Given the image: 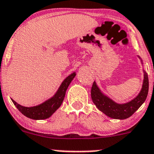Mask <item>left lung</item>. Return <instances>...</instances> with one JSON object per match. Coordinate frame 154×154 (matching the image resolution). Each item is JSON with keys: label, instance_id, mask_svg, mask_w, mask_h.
<instances>
[{"label": "left lung", "instance_id": "left-lung-1", "mask_svg": "<svg viewBox=\"0 0 154 154\" xmlns=\"http://www.w3.org/2000/svg\"><path fill=\"white\" fill-rule=\"evenodd\" d=\"M141 59V64L143 65L142 59ZM144 71V80H143L142 88L138 95L131 100L130 101L124 104H119L115 102L113 100L104 95L101 89L97 86L96 83L94 81L91 89V97L94 104L98 109L107 115V117L117 120H124L131 117L141 104L145 101L147 98L149 89V80L147 74Z\"/></svg>", "mask_w": 154, "mask_h": 154}]
</instances>
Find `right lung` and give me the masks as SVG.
Returning a JSON list of instances; mask_svg holds the SVG:
<instances>
[{
	"instance_id": "right-lung-1",
	"label": "right lung",
	"mask_w": 154,
	"mask_h": 154,
	"mask_svg": "<svg viewBox=\"0 0 154 154\" xmlns=\"http://www.w3.org/2000/svg\"><path fill=\"white\" fill-rule=\"evenodd\" d=\"M75 76V72H73L72 74L68 76L63 80L55 95L44 102L41 103V104L33 106V107H25V106L18 104L12 98L11 100L15 106L17 107L18 110L22 114L25 115V117L32 119V120H45L51 117L60 107L65 98L67 89Z\"/></svg>"
}]
</instances>
